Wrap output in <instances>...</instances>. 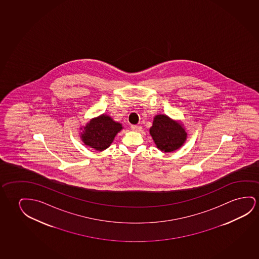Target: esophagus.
Returning <instances> with one entry per match:
<instances>
[{"label":"esophagus","instance_id":"obj_1","mask_svg":"<svg viewBox=\"0 0 259 259\" xmlns=\"http://www.w3.org/2000/svg\"><path fill=\"white\" fill-rule=\"evenodd\" d=\"M131 128H132V131H134V132H140L142 130V127L141 126H138V125H132Z\"/></svg>","mask_w":259,"mask_h":259}]
</instances>
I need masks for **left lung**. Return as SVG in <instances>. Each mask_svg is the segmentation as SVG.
<instances>
[{
    "label": "left lung",
    "instance_id": "obj_1",
    "mask_svg": "<svg viewBox=\"0 0 259 259\" xmlns=\"http://www.w3.org/2000/svg\"><path fill=\"white\" fill-rule=\"evenodd\" d=\"M150 134L157 147L165 153L179 149L186 139V132L180 123L166 115H157L150 128Z\"/></svg>",
    "mask_w": 259,
    "mask_h": 259
}]
</instances>
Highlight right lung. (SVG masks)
Listing matches in <instances>:
<instances>
[{"label":"right lung","mask_w":259,"mask_h":259,"mask_svg":"<svg viewBox=\"0 0 259 259\" xmlns=\"http://www.w3.org/2000/svg\"><path fill=\"white\" fill-rule=\"evenodd\" d=\"M122 128L121 124L113 121L109 116L101 115L91 120L84 127L81 139L91 148L103 151L109 147L114 137Z\"/></svg>","instance_id":"add662e5"}]
</instances>
